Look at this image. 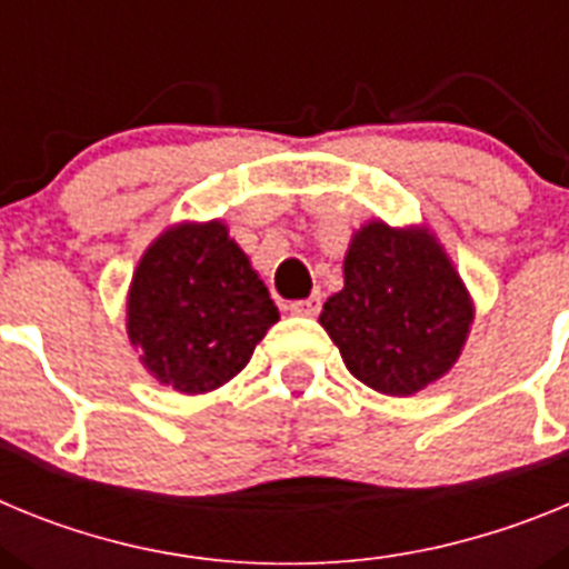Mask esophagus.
Here are the masks:
<instances>
[{"label":"esophagus","mask_w":569,"mask_h":569,"mask_svg":"<svg viewBox=\"0 0 569 569\" xmlns=\"http://www.w3.org/2000/svg\"><path fill=\"white\" fill-rule=\"evenodd\" d=\"M290 313L293 316H316L321 310V296L316 293V296H308V299H299V301H293V305H290Z\"/></svg>","instance_id":"34e87169"}]
</instances>
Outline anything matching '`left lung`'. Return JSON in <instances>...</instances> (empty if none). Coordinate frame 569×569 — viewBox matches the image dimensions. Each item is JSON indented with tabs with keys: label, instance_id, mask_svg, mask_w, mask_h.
<instances>
[{
	"label": "left lung",
	"instance_id": "1",
	"mask_svg": "<svg viewBox=\"0 0 569 569\" xmlns=\"http://www.w3.org/2000/svg\"><path fill=\"white\" fill-rule=\"evenodd\" d=\"M319 321L356 379L413 396L461 356L472 301L433 233L367 222L347 248L345 288Z\"/></svg>",
	"mask_w": 569,
	"mask_h": 569
}]
</instances>
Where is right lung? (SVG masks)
Returning a JSON list of instances; mask_svg holds the SVG:
<instances>
[{
  "label": "right lung",
  "instance_id": "add662e5",
  "mask_svg": "<svg viewBox=\"0 0 569 569\" xmlns=\"http://www.w3.org/2000/svg\"><path fill=\"white\" fill-rule=\"evenodd\" d=\"M276 321L264 281L216 219L164 230L130 281V345L148 373L179 393L233 379Z\"/></svg>",
  "mask_w": 569,
  "mask_h": 569
}]
</instances>
